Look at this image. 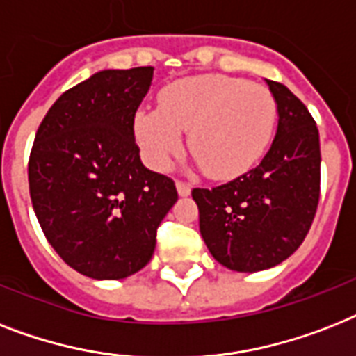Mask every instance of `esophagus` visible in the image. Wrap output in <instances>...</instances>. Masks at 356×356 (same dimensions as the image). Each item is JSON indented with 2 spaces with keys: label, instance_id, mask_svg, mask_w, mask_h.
<instances>
[{
  "label": "esophagus",
  "instance_id": "1",
  "mask_svg": "<svg viewBox=\"0 0 356 356\" xmlns=\"http://www.w3.org/2000/svg\"><path fill=\"white\" fill-rule=\"evenodd\" d=\"M177 192L181 197H186V195H190V192H192V188H190V184L183 183V181H177Z\"/></svg>",
  "mask_w": 356,
  "mask_h": 356
}]
</instances>
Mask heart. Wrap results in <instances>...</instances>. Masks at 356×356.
I'll list each match as a JSON object with an SVG mask.
<instances>
[{"label": "heart", "instance_id": "b5f03b06", "mask_svg": "<svg viewBox=\"0 0 356 356\" xmlns=\"http://www.w3.org/2000/svg\"><path fill=\"white\" fill-rule=\"evenodd\" d=\"M278 120L274 95L259 83L225 74H201L170 83L159 109H140L135 135L155 170L188 148L207 175L238 177L258 163Z\"/></svg>", "mask_w": 356, "mask_h": 356}]
</instances>
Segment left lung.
<instances>
[{"instance_id":"1","label":"left lung","mask_w":356,"mask_h":356,"mask_svg":"<svg viewBox=\"0 0 356 356\" xmlns=\"http://www.w3.org/2000/svg\"><path fill=\"white\" fill-rule=\"evenodd\" d=\"M278 129L256 168L216 188H193L199 230L230 270L258 273L303 243L320 199V137L311 113L283 83L267 80Z\"/></svg>"}]
</instances>
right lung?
<instances>
[{
  "instance_id": "add662e5",
  "label": "right lung",
  "mask_w": 356,
  "mask_h": 356,
  "mask_svg": "<svg viewBox=\"0 0 356 356\" xmlns=\"http://www.w3.org/2000/svg\"><path fill=\"white\" fill-rule=\"evenodd\" d=\"M153 67L95 73L58 98L34 137L29 190L58 256L83 276L122 280L152 259L177 201L172 179L140 163L135 113Z\"/></svg>"
}]
</instances>
